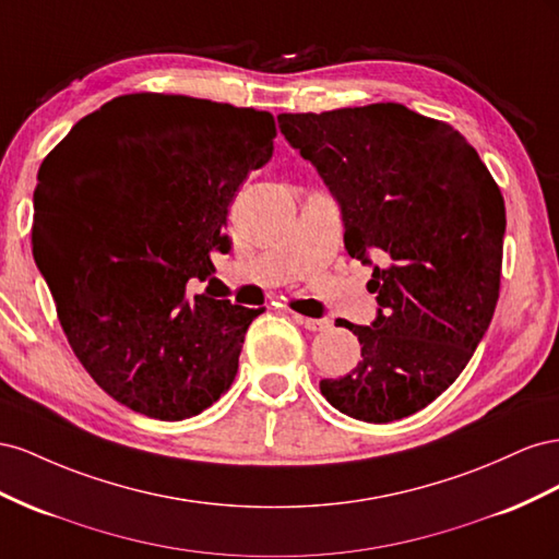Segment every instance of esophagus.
<instances>
[{
    "label": "esophagus",
    "instance_id": "1",
    "mask_svg": "<svg viewBox=\"0 0 559 559\" xmlns=\"http://www.w3.org/2000/svg\"><path fill=\"white\" fill-rule=\"evenodd\" d=\"M295 321L305 325L309 332H325L330 328L328 318H305V316H295Z\"/></svg>",
    "mask_w": 559,
    "mask_h": 559
}]
</instances>
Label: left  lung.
<instances>
[{
  "label": "left lung",
  "mask_w": 559,
  "mask_h": 559,
  "mask_svg": "<svg viewBox=\"0 0 559 559\" xmlns=\"http://www.w3.org/2000/svg\"><path fill=\"white\" fill-rule=\"evenodd\" d=\"M344 222L350 258L372 264L370 325L346 323L360 360L321 393L348 417L389 424L424 409L466 368L499 301L506 205L450 123L397 103L278 115Z\"/></svg>",
  "instance_id": "8db88e82"
}]
</instances>
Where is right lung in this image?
I'll return each mask as SVG.
<instances>
[{"label":"right lung","instance_id":"obj_1","mask_svg":"<svg viewBox=\"0 0 559 559\" xmlns=\"http://www.w3.org/2000/svg\"><path fill=\"white\" fill-rule=\"evenodd\" d=\"M274 138L269 111L131 93L44 158L32 250L74 356L117 403L180 421L231 386L264 309L217 297L211 258L231 250L229 203Z\"/></svg>","mask_w":559,"mask_h":559}]
</instances>
